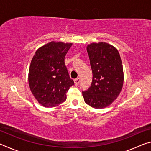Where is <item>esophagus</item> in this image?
Returning a JSON list of instances; mask_svg holds the SVG:
<instances>
[{
  "label": "esophagus",
  "mask_w": 151,
  "mask_h": 151,
  "mask_svg": "<svg viewBox=\"0 0 151 151\" xmlns=\"http://www.w3.org/2000/svg\"><path fill=\"white\" fill-rule=\"evenodd\" d=\"M79 83H80V78H77L75 80V85H78Z\"/></svg>",
  "instance_id": "obj_1"
}]
</instances>
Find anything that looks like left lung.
I'll return each instance as SVG.
<instances>
[{
    "label": "left lung",
    "instance_id": "8db88e82",
    "mask_svg": "<svg viewBox=\"0 0 151 151\" xmlns=\"http://www.w3.org/2000/svg\"><path fill=\"white\" fill-rule=\"evenodd\" d=\"M93 71V81L83 92L85 103L94 109L105 108L118 97L124 82L123 67L118 50L104 42L86 47Z\"/></svg>",
    "mask_w": 151,
    "mask_h": 151
}]
</instances>
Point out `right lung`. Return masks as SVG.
<instances>
[{
	"mask_svg": "<svg viewBox=\"0 0 151 151\" xmlns=\"http://www.w3.org/2000/svg\"><path fill=\"white\" fill-rule=\"evenodd\" d=\"M73 43L52 41L38 48L29 71V87L39 103L54 107L65 102L74 81L65 65V57Z\"/></svg>",
	"mask_w": 151,
	"mask_h": 151,
	"instance_id": "obj_1",
	"label": "right lung"
}]
</instances>
